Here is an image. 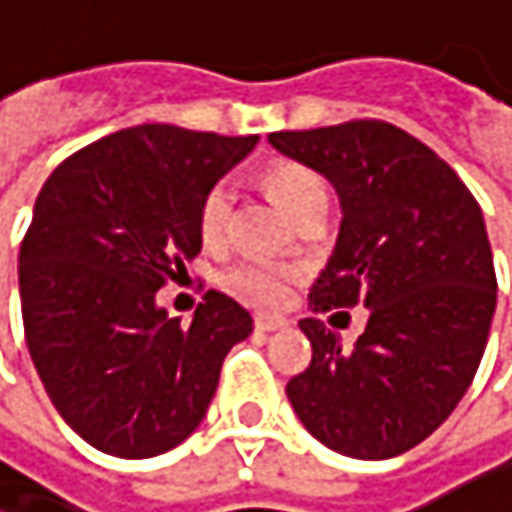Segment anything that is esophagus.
<instances>
[{
	"label": "esophagus",
	"mask_w": 512,
	"mask_h": 512,
	"mask_svg": "<svg viewBox=\"0 0 512 512\" xmlns=\"http://www.w3.org/2000/svg\"><path fill=\"white\" fill-rule=\"evenodd\" d=\"M285 327H288V318H282V315H270V312L254 315V330H258V333H276V330H285Z\"/></svg>",
	"instance_id": "esophagus-1"
}]
</instances>
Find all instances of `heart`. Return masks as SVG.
I'll use <instances>...</instances> for the list:
<instances>
[{
  "label": "heart",
  "mask_w": 512,
  "mask_h": 512,
  "mask_svg": "<svg viewBox=\"0 0 512 512\" xmlns=\"http://www.w3.org/2000/svg\"><path fill=\"white\" fill-rule=\"evenodd\" d=\"M264 185L267 191L294 215H306L312 206H327V185L324 179L300 164V161H276L264 170ZM233 185L227 179H218L206 188V194L200 197L197 206V236L206 245H221L230 233V221H233ZM224 288L254 306H279L294 282H297V270L285 267V264H267V261H239L233 264L224 276H221Z\"/></svg>",
  "instance_id": "1"
}]
</instances>
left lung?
Returning <instances> with one entry per match:
<instances>
[{"mask_svg":"<svg viewBox=\"0 0 512 512\" xmlns=\"http://www.w3.org/2000/svg\"><path fill=\"white\" fill-rule=\"evenodd\" d=\"M270 143L327 176L342 203L312 312L369 309L351 351L324 321H300L312 363L288 399L324 447L393 459L453 414L483 360L498 291L483 212L444 158L381 119L276 131Z\"/></svg>","mask_w":512,"mask_h":512,"instance_id":"8db88e82","label":"left lung"}]
</instances>
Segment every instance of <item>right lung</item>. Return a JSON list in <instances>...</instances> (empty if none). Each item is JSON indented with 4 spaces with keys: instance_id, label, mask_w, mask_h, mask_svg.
I'll list each match as a JSON object with an SVG mask.
<instances>
[{
    "instance_id": "right-lung-1",
    "label": "right lung",
    "mask_w": 512,
    "mask_h": 512,
    "mask_svg": "<svg viewBox=\"0 0 512 512\" xmlns=\"http://www.w3.org/2000/svg\"><path fill=\"white\" fill-rule=\"evenodd\" d=\"M258 134L134 125L68 155L20 245V312L35 372L95 450L149 459L203 420L251 315L209 291L188 327L155 294L197 258V206Z\"/></svg>"
}]
</instances>
